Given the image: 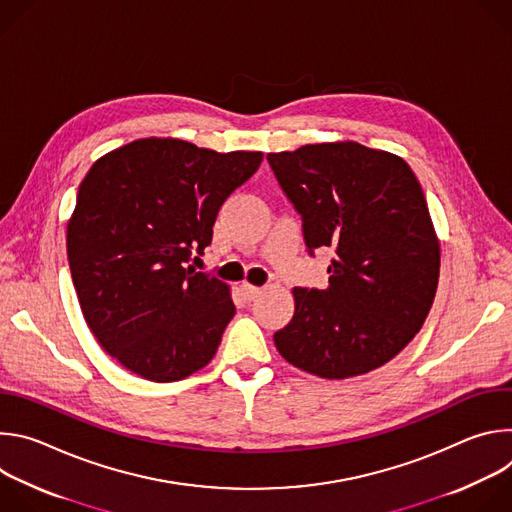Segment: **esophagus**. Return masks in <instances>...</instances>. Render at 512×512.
Segmentation results:
<instances>
[{
	"instance_id": "esophagus-1",
	"label": "esophagus",
	"mask_w": 512,
	"mask_h": 512,
	"mask_svg": "<svg viewBox=\"0 0 512 512\" xmlns=\"http://www.w3.org/2000/svg\"><path fill=\"white\" fill-rule=\"evenodd\" d=\"M241 289H243V294L247 296V300H255L257 296H261V287H257V285H251V283H243L241 285Z\"/></svg>"
}]
</instances>
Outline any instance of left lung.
Wrapping results in <instances>:
<instances>
[{"mask_svg": "<svg viewBox=\"0 0 512 512\" xmlns=\"http://www.w3.org/2000/svg\"><path fill=\"white\" fill-rule=\"evenodd\" d=\"M304 221L310 253L332 247L328 287H294L296 312L273 334L279 354L322 379L367 375L421 330L440 279L437 241L409 164L356 141L267 154Z\"/></svg>", "mask_w": 512, "mask_h": 512, "instance_id": "left-lung-1", "label": "left lung"}]
</instances>
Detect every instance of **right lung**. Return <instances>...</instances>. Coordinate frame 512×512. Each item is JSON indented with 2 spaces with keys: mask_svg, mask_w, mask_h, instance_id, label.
Masks as SVG:
<instances>
[{
  "mask_svg": "<svg viewBox=\"0 0 512 512\" xmlns=\"http://www.w3.org/2000/svg\"><path fill=\"white\" fill-rule=\"evenodd\" d=\"M261 160L145 137L99 158L81 182L66 227L70 275L91 332L127 371L170 383L216 354L235 316L231 289L186 263Z\"/></svg>",
  "mask_w": 512,
  "mask_h": 512,
  "instance_id": "add662e5",
  "label": "right lung"
}]
</instances>
